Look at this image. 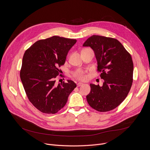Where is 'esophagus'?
<instances>
[{
    "label": "esophagus",
    "mask_w": 150,
    "mask_h": 150,
    "mask_svg": "<svg viewBox=\"0 0 150 150\" xmlns=\"http://www.w3.org/2000/svg\"><path fill=\"white\" fill-rule=\"evenodd\" d=\"M82 85H83V83H81V82H78V83L76 84V85H77V87H80V86H82Z\"/></svg>",
    "instance_id": "34e87169"
}]
</instances>
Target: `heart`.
Listing matches in <instances>:
<instances>
[{
	"label": "heart",
	"mask_w": 150,
	"mask_h": 150,
	"mask_svg": "<svg viewBox=\"0 0 150 150\" xmlns=\"http://www.w3.org/2000/svg\"><path fill=\"white\" fill-rule=\"evenodd\" d=\"M73 76L76 79L79 81H82L86 80L87 78L86 74H85V72L83 71L80 70V69L74 72L73 74Z\"/></svg>",
	"instance_id": "heart-1"
}]
</instances>
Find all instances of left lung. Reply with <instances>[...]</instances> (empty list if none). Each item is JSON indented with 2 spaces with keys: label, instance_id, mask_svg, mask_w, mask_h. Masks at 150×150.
<instances>
[{
  "label": "left lung",
  "instance_id": "1",
  "mask_svg": "<svg viewBox=\"0 0 150 150\" xmlns=\"http://www.w3.org/2000/svg\"><path fill=\"white\" fill-rule=\"evenodd\" d=\"M94 52L97 71L104 79L103 86L91 83L87 100L100 112L112 110L120 105L129 93L133 82L132 57L116 39L93 35L83 43Z\"/></svg>",
  "mask_w": 150,
  "mask_h": 150
}]
</instances>
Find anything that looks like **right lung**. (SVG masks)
Masks as SVG:
<instances>
[{
	"mask_svg": "<svg viewBox=\"0 0 150 150\" xmlns=\"http://www.w3.org/2000/svg\"><path fill=\"white\" fill-rule=\"evenodd\" d=\"M76 40L53 36L36 41L25 52L20 78L29 101L42 113L55 114L66 104L76 83L68 80L56 85L59 68Z\"/></svg>",
	"mask_w": 150,
	"mask_h": 150,
	"instance_id": "1",
	"label": "right lung"
}]
</instances>
